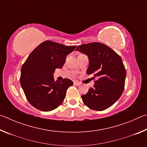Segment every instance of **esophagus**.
Listing matches in <instances>:
<instances>
[{
	"label": "esophagus",
	"mask_w": 147,
	"mask_h": 147,
	"mask_svg": "<svg viewBox=\"0 0 147 147\" xmlns=\"http://www.w3.org/2000/svg\"><path fill=\"white\" fill-rule=\"evenodd\" d=\"M74 84L75 86H80V83H79L78 82L75 81V82H74Z\"/></svg>",
	"instance_id": "34e87169"
}]
</instances>
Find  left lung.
Returning <instances> with one entry per match:
<instances>
[{
    "label": "left lung",
    "mask_w": 147,
    "mask_h": 147,
    "mask_svg": "<svg viewBox=\"0 0 147 147\" xmlns=\"http://www.w3.org/2000/svg\"><path fill=\"white\" fill-rule=\"evenodd\" d=\"M76 51L88 57L86 73L93 74L98 78L93 88L81 96L84 103L96 111L109 108L119 100L124 89L126 73L121 58L113 50L100 43L82 45Z\"/></svg>",
    "instance_id": "8db88e82"
}]
</instances>
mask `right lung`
Listing matches in <instances>:
<instances>
[{
    "instance_id": "right-lung-1",
    "label": "right lung",
    "mask_w": 147,
    "mask_h": 147,
    "mask_svg": "<svg viewBox=\"0 0 147 147\" xmlns=\"http://www.w3.org/2000/svg\"><path fill=\"white\" fill-rule=\"evenodd\" d=\"M76 47L44 41L32 52L23 65L20 83L27 100L36 109L52 111L63 102L67 89L73 82L67 78L55 81L53 74L56 69L63 67L67 55Z\"/></svg>"
}]
</instances>
